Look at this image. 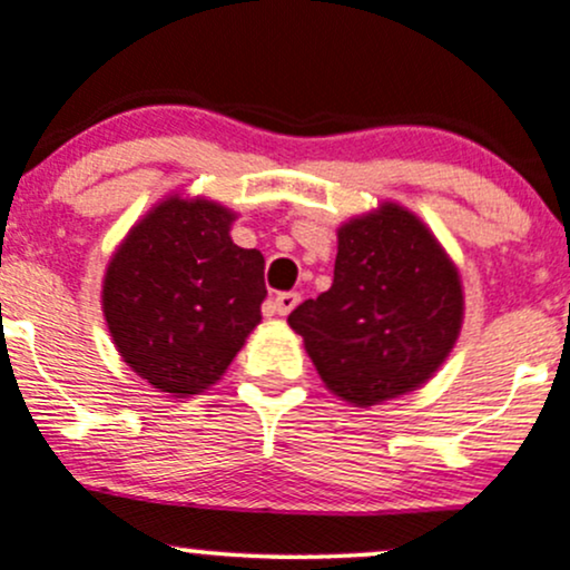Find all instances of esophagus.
Returning <instances> with one entry per match:
<instances>
[{
  "label": "esophagus",
  "instance_id": "34e87169",
  "mask_svg": "<svg viewBox=\"0 0 570 570\" xmlns=\"http://www.w3.org/2000/svg\"><path fill=\"white\" fill-rule=\"evenodd\" d=\"M299 303V295L297 292H281V295L273 297V311L278 316H286L295 311V305Z\"/></svg>",
  "mask_w": 570,
  "mask_h": 570
}]
</instances>
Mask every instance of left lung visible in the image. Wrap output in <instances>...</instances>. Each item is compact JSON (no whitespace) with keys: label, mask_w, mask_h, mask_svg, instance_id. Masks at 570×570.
I'll use <instances>...</instances> for the list:
<instances>
[{"label":"left lung","mask_w":570,"mask_h":570,"mask_svg":"<svg viewBox=\"0 0 570 570\" xmlns=\"http://www.w3.org/2000/svg\"><path fill=\"white\" fill-rule=\"evenodd\" d=\"M327 390L367 409L424 384L462 324L458 267L400 205L337 229L333 286L289 314Z\"/></svg>","instance_id":"8db88e82"}]
</instances>
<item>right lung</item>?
<instances>
[{"mask_svg":"<svg viewBox=\"0 0 570 570\" xmlns=\"http://www.w3.org/2000/svg\"><path fill=\"white\" fill-rule=\"evenodd\" d=\"M235 214L170 197L112 254L102 308L118 354L154 390L199 395L259 324L265 256L235 246Z\"/></svg>","mask_w":570,"mask_h":570,"instance_id":"1","label":"right lung"}]
</instances>
